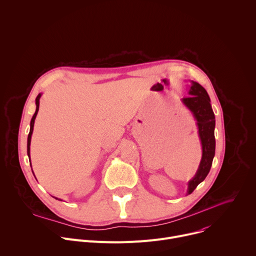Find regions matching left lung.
Returning <instances> with one entry per match:
<instances>
[{"mask_svg": "<svg viewBox=\"0 0 256 256\" xmlns=\"http://www.w3.org/2000/svg\"><path fill=\"white\" fill-rule=\"evenodd\" d=\"M190 96L182 98V102L190 109L196 120L198 134L202 142V156L194 177L188 182V194H190L208 174L216 150L214 126L216 120L212 109L210 99L206 89L196 82H192Z\"/></svg>", "mask_w": 256, "mask_h": 256, "instance_id": "left-lung-1", "label": "left lung"}]
</instances>
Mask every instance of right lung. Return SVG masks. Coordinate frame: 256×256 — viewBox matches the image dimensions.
<instances>
[{
	"label": "right lung",
	"instance_id": "obj_1",
	"mask_svg": "<svg viewBox=\"0 0 256 256\" xmlns=\"http://www.w3.org/2000/svg\"><path fill=\"white\" fill-rule=\"evenodd\" d=\"M42 97V94L40 93L38 95V97H36L35 99V104H36V110H35V114H33L32 118H31V122H30V132H29V134H28V138H27V155L28 157L30 158V142H31V136H32V132H33V126H34V120H35V118L36 116H38V109H40V99ZM31 165V164H30ZM33 172V171H32ZM58 200V198H56Z\"/></svg>",
	"mask_w": 256,
	"mask_h": 256
}]
</instances>
